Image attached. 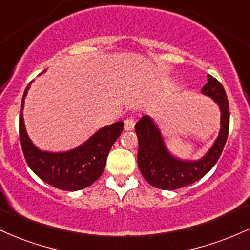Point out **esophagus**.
Returning a JSON list of instances; mask_svg holds the SVG:
<instances>
[{
    "mask_svg": "<svg viewBox=\"0 0 250 250\" xmlns=\"http://www.w3.org/2000/svg\"><path fill=\"white\" fill-rule=\"evenodd\" d=\"M124 128L126 131H131L134 128V119L133 118H127L124 120Z\"/></svg>",
    "mask_w": 250,
    "mask_h": 250,
    "instance_id": "obj_1",
    "label": "esophagus"
}]
</instances>
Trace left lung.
I'll use <instances>...</instances> for the list:
<instances>
[{"instance_id":"left-lung-1","label":"left lung","mask_w":250,"mask_h":250,"mask_svg":"<svg viewBox=\"0 0 250 250\" xmlns=\"http://www.w3.org/2000/svg\"><path fill=\"white\" fill-rule=\"evenodd\" d=\"M201 92L211 98L221 111L220 133L212 146L201 159L186 161L169 152L161 130L148 116H143L134 126L139 145L137 158L139 170L152 187L163 190H176L190 186L207 175L220 158L228 138V98L220 81L211 75H208V83Z\"/></svg>"}]
</instances>
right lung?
I'll use <instances>...</instances> for the list:
<instances>
[{
	"label": "right lung",
	"instance_id": "obj_1",
	"mask_svg": "<svg viewBox=\"0 0 250 250\" xmlns=\"http://www.w3.org/2000/svg\"><path fill=\"white\" fill-rule=\"evenodd\" d=\"M30 83L22 97L20 111V143L28 167L42 181L60 190L85 189L102 176L108 152L122 134L124 123L117 122L102 127L80 146L66 152L42 151L33 144L24 127V99Z\"/></svg>",
	"mask_w": 250,
	"mask_h": 250
}]
</instances>
